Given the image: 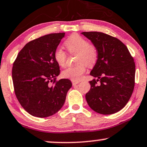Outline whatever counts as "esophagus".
Segmentation results:
<instances>
[{
    "label": "esophagus",
    "instance_id": "esophagus-1",
    "mask_svg": "<svg viewBox=\"0 0 147 147\" xmlns=\"http://www.w3.org/2000/svg\"><path fill=\"white\" fill-rule=\"evenodd\" d=\"M79 83H80L79 81H73V80L72 81V85H77V84H79Z\"/></svg>",
    "mask_w": 147,
    "mask_h": 147
}]
</instances>
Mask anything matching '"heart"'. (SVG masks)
Returning a JSON list of instances; mask_svg holds the SVG:
<instances>
[{
  "instance_id": "obj_1",
  "label": "heart",
  "mask_w": 147,
  "mask_h": 147,
  "mask_svg": "<svg viewBox=\"0 0 147 147\" xmlns=\"http://www.w3.org/2000/svg\"><path fill=\"white\" fill-rule=\"evenodd\" d=\"M64 44L70 53L76 52L77 64L68 66L62 71V75L73 81L81 79L86 70V64L91 66L97 60V52L95 47L90 42L78 34H73L65 41ZM66 53L60 47L56 48L54 58L56 63L60 66H64L66 62Z\"/></svg>"
}]
</instances>
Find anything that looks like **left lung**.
<instances>
[{"instance_id": "8db88e82", "label": "left lung", "mask_w": 147, "mask_h": 147, "mask_svg": "<svg viewBox=\"0 0 147 147\" xmlns=\"http://www.w3.org/2000/svg\"><path fill=\"white\" fill-rule=\"evenodd\" d=\"M97 51L96 64L90 75L97 79L89 81L85 95L89 107L101 114H113L128 102L135 83V63L127 47L118 38L97 31L83 32ZM100 81L99 85H96Z\"/></svg>"}]
</instances>
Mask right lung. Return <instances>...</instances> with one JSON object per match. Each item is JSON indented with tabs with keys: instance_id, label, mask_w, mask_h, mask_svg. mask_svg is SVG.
Listing matches in <instances>:
<instances>
[{
	"instance_id": "right-lung-1",
	"label": "right lung",
	"mask_w": 147,
	"mask_h": 147,
	"mask_svg": "<svg viewBox=\"0 0 147 147\" xmlns=\"http://www.w3.org/2000/svg\"><path fill=\"white\" fill-rule=\"evenodd\" d=\"M65 33L51 34L27 43L13 63L12 78L19 102L31 116L46 118L63 106L72 87L69 79L56 81L60 66L54 52Z\"/></svg>"
}]
</instances>
